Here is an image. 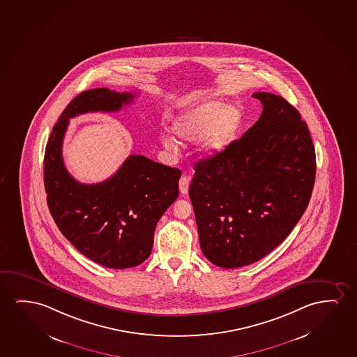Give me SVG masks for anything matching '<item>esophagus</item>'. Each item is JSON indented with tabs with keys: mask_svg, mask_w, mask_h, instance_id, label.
<instances>
[{
	"mask_svg": "<svg viewBox=\"0 0 357 357\" xmlns=\"http://www.w3.org/2000/svg\"><path fill=\"white\" fill-rule=\"evenodd\" d=\"M190 182H191V177L190 176H182L178 181V186H180V192L183 196H186L188 193V187H190Z\"/></svg>",
	"mask_w": 357,
	"mask_h": 357,
	"instance_id": "34e87169",
	"label": "esophagus"
}]
</instances>
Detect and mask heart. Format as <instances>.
Segmentation results:
<instances>
[{
  "label": "heart",
  "instance_id": "b5f03b06",
  "mask_svg": "<svg viewBox=\"0 0 357 357\" xmlns=\"http://www.w3.org/2000/svg\"><path fill=\"white\" fill-rule=\"evenodd\" d=\"M243 122L245 116L238 106L211 99L181 111L172 121V131L181 141L202 139V154L214 158L222 154L235 143ZM161 143L170 151L178 148V141L169 131L161 135Z\"/></svg>",
  "mask_w": 357,
  "mask_h": 357
}]
</instances>
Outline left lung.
<instances>
[{"label": "left lung", "instance_id": "left-lung-1", "mask_svg": "<svg viewBox=\"0 0 357 357\" xmlns=\"http://www.w3.org/2000/svg\"><path fill=\"white\" fill-rule=\"evenodd\" d=\"M259 120L227 151L197 161L190 186L202 252L221 268L259 261L301 219L316 178V151L300 112L258 91Z\"/></svg>", "mask_w": 357, "mask_h": 357}]
</instances>
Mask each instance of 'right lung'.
Returning a JSON list of instances; mask_svg holds the SVG:
<instances>
[{
  "label": "right lung",
  "instance_id": "right-lung-1",
  "mask_svg": "<svg viewBox=\"0 0 357 357\" xmlns=\"http://www.w3.org/2000/svg\"><path fill=\"white\" fill-rule=\"evenodd\" d=\"M133 98L107 88L82 91L54 126L44 156L46 201L56 225L82 255L112 269L138 266L151 256L156 224L178 197L181 171L130 155L110 178L86 185L66 169L62 142L72 117L119 111Z\"/></svg>",
  "mask_w": 357,
  "mask_h": 357
}]
</instances>
